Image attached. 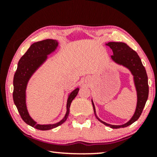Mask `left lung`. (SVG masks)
Returning a JSON list of instances; mask_svg holds the SVG:
<instances>
[{
    "label": "left lung",
    "instance_id": "1",
    "mask_svg": "<svg viewBox=\"0 0 157 157\" xmlns=\"http://www.w3.org/2000/svg\"><path fill=\"white\" fill-rule=\"evenodd\" d=\"M105 45L110 47L113 51V56H111V60L117 65L121 66L128 69L133 76V82L136 89L137 97L136 109L132 117L126 123L122 125H112L103 121L98 117L92 98L91 103L93 105L94 114L100 122L112 128H124L137 121L144 108L149 96V85L147 71L137 53L131 48L127 44L122 42H109L105 44Z\"/></svg>",
    "mask_w": 157,
    "mask_h": 157
}]
</instances>
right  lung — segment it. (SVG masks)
I'll use <instances>...</instances> for the list:
<instances>
[{
	"instance_id": "right-lung-1",
	"label": "right lung",
	"mask_w": 157,
	"mask_h": 157,
	"mask_svg": "<svg viewBox=\"0 0 157 157\" xmlns=\"http://www.w3.org/2000/svg\"><path fill=\"white\" fill-rule=\"evenodd\" d=\"M59 47V41L53 39H46L33 43L18 63V68L13 77L14 104L22 119L29 126L38 130H50L61 125L68 119L72 101L78 94L79 87L68 94L66 101V112L63 119L55 124H38L29 114L26 104V89L30 79L33 75L46 63L48 55L55 52Z\"/></svg>"
}]
</instances>
